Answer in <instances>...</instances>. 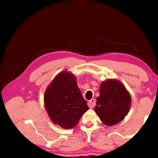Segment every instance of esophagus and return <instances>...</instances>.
Listing matches in <instances>:
<instances>
[{
  "mask_svg": "<svg viewBox=\"0 0 158 158\" xmlns=\"http://www.w3.org/2000/svg\"><path fill=\"white\" fill-rule=\"evenodd\" d=\"M88 105L90 108H93L94 106H95V100L94 99H91V100L89 101V102H88Z\"/></svg>",
  "mask_w": 158,
  "mask_h": 158,
  "instance_id": "34e87169",
  "label": "esophagus"
}]
</instances>
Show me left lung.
Returning <instances> with one entry per match:
<instances>
[{
	"mask_svg": "<svg viewBox=\"0 0 158 158\" xmlns=\"http://www.w3.org/2000/svg\"><path fill=\"white\" fill-rule=\"evenodd\" d=\"M95 113L108 126L118 123L130 111L131 96L124 85L117 79H109L102 83L100 96L96 99Z\"/></svg>",
	"mask_w": 158,
	"mask_h": 158,
	"instance_id": "8db88e82",
	"label": "left lung"
}]
</instances>
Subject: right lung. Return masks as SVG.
Listing matches in <instances>:
<instances>
[{"instance_id": "obj_1", "label": "right lung", "mask_w": 158, "mask_h": 158, "mask_svg": "<svg viewBox=\"0 0 158 158\" xmlns=\"http://www.w3.org/2000/svg\"><path fill=\"white\" fill-rule=\"evenodd\" d=\"M44 106L54 124L71 129L78 124L89 109L73 73L63 71L58 74L45 90Z\"/></svg>"}]
</instances>
